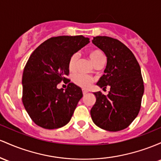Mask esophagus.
I'll list each match as a JSON object with an SVG mask.
<instances>
[{"label":"esophagus","mask_w":161,"mask_h":161,"mask_svg":"<svg viewBox=\"0 0 161 161\" xmlns=\"http://www.w3.org/2000/svg\"><path fill=\"white\" fill-rule=\"evenodd\" d=\"M88 93V91H86V90H83V95H86V93Z\"/></svg>","instance_id":"obj_1"}]
</instances>
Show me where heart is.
<instances>
[{"mask_svg": "<svg viewBox=\"0 0 161 161\" xmlns=\"http://www.w3.org/2000/svg\"><path fill=\"white\" fill-rule=\"evenodd\" d=\"M89 57L91 60L94 66L98 65V64H103L105 61V55L99 49H93L90 50L88 53ZM79 60V55L77 53H74L73 55L70 57L69 61H68V68L71 71H75L77 67V62ZM74 84L75 85L80 86L83 89H86L91 85L92 82H93V78L90 76L84 75V74H76L73 76L72 78Z\"/></svg>", "mask_w": 161, "mask_h": 161, "instance_id": "obj_1", "label": "heart"}]
</instances>
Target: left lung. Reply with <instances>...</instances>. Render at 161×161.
<instances>
[{
    "label": "left lung",
    "instance_id": "8db88e82",
    "mask_svg": "<svg viewBox=\"0 0 161 161\" xmlns=\"http://www.w3.org/2000/svg\"><path fill=\"white\" fill-rule=\"evenodd\" d=\"M92 42L107 57L104 75L97 85L106 89L108 95L96 92L95 104L90 110L93 122L109 131L125 129L134 121L140 111L144 81L138 61L127 46L109 36L93 37Z\"/></svg>",
    "mask_w": 161,
    "mask_h": 161
}]
</instances>
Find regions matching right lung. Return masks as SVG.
<instances>
[{"instance_id":"1","label":"right lung","mask_w":161,"mask_h":161,"mask_svg":"<svg viewBox=\"0 0 161 161\" xmlns=\"http://www.w3.org/2000/svg\"><path fill=\"white\" fill-rule=\"evenodd\" d=\"M90 42L83 36L52 37L38 46L29 58L23 73L22 101L31 119L43 129H55L71 120L82 90L69 83L65 90L58 89L68 82V61Z\"/></svg>"}]
</instances>
